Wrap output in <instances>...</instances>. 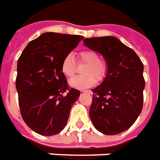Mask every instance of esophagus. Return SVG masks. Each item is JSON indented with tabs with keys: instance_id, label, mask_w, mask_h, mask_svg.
Returning <instances> with one entry per match:
<instances>
[{
	"instance_id": "1",
	"label": "esophagus",
	"mask_w": 160,
	"mask_h": 160,
	"mask_svg": "<svg viewBox=\"0 0 160 160\" xmlns=\"http://www.w3.org/2000/svg\"><path fill=\"white\" fill-rule=\"evenodd\" d=\"M81 91H82V92H85V93L90 94V95H92V94H93V92H92L91 91H85V90H82Z\"/></svg>"
}]
</instances>
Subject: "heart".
<instances>
[{
	"label": "heart",
	"instance_id": "b5f03b06",
	"mask_svg": "<svg viewBox=\"0 0 160 160\" xmlns=\"http://www.w3.org/2000/svg\"><path fill=\"white\" fill-rule=\"evenodd\" d=\"M78 60L80 64H86L82 73L85 75H80L69 80V85L72 87L79 90H85L96 84V79L101 81L107 74V65L106 61L100 58L97 52L92 49H84L78 53ZM77 69L75 58L72 53H68L61 63V71L66 77L74 76Z\"/></svg>",
	"mask_w": 160,
	"mask_h": 160
}]
</instances>
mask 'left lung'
Here are the masks:
<instances>
[{"mask_svg":"<svg viewBox=\"0 0 160 160\" xmlns=\"http://www.w3.org/2000/svg\"><path fill=\"white\" fill-rule=\"evenodd\" d=\"M83 42L101 53L107 65L102 83L92 90L90 118L102 133H121L135 122L142 112L143 64L137 53L115 37L85 38Z\"/></svg>","mask_w":160,"mask_h":160,"instance_id":"1","label":"left lung"}]
</instances>
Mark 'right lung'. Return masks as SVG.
<instances>
[{
  "mask_svg": "<svg viewBox=\"0 0 160 160\" xmlns=\"http://www.w3.org/2000/svg\"><path fill=\"white\" fill-rule=\"evenodd\" d=\"M82 39L80 35L45 32L29 42L18 58L16 88L21 115L37 133L53 136L66 125L80 91L68 87L61 63Z\"/></svg>",
  "mask_w": 160,
  "mask_h": 160,
  "instance_id": "add662e5",
  "label": "right lung"
}]
</instances>
